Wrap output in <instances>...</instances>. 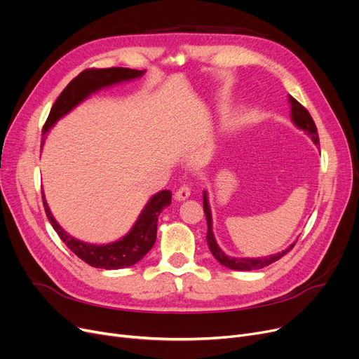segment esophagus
I'll list each match as a JSON object with an SVG mask.
<instances>
[{"label": "esophagus", "mask_w": 359, "mask_h": 359, "mask_svg": "<svg viewBox=\"0 0 359 359\" xmlns=\"http://www.w3.org/2000/svg\"><path fill=\"white\" fill-rule=\"evenodd\" d=\"M189 195H191V188H189V186L188 184H182L180 188L176 191L175 198L177 201H184V199L189 198Z\"/></svg>", "instance_id": "obj_1"}]
</instances>
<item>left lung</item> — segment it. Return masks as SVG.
Wrapping results in <instances>:
<instances>
[{"mask_svg": "<svg viewBox=\"0 0 359 359\" xmlns=\"http://www.w3.org/2000/svg\"><path fill=\"white\" fill-rule=\"evenodd\" d=\"M290 104H292V120L293 123L298 126L299 129L305 130L308 136L313 137V141L317 147H320V139H318V132H317V126L316 123L313 120V117H311V114L308 113L306 108L299 104L298 101H296L293 97L289 98ZM204 212H205V217H207V226H208V230H207V242H208V246H210V251L211 254L214 255V258L222 264V266L227 267V269H231V270H241V271H251V270H259L262 267L266 266H270L271 262L277 261L282 258L283 255H286L290 249H293L294 243H292L287 249H285L283 252H278L276 255H271V257H266V258H230L227 257L220 248H218L215 239H214V235H212V223H211V211H210V207H208V201H207V194L204 192Z\"/></svg>", "mask_w": 359, "mask_h": 359, "instance_id": "obj_1", "label": "left lung"}]
</instances>
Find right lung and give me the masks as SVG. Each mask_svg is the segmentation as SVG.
I'll return each instance as SVG.
<instances>
[{"label": "right lung", "instance_id": "1", "mask_svg": "<svg viewBox=\"0 0 359 359\" xmlns=\"http://www.w3.org/2000/svg\"><path fill=\"white\" fill-rule=\"evenodd\" d=\"M142 74H144V70H133L126 67L83 70L82 73H79L74 77V79L65 88V90L60 93V97L55 100L50 111V116L43 124L42 135L48 132V129L60 117L67 114L73 107H76L86 97H89L90 92H95L104 86H110L113 83L135 79V77H139ZM170 202H171L170 191H161L160 194L154 195L128 235L121 238L120 241L108 243V245H92V243H85L77 239H73L54 220L48 205H46L45 198H43V208L51 226L58 233L60 239L67 245V248L72 252H74V255H77L82 261L89 264L90 267L117 270V269L130 267L147 255V252L154 246L155 239H157L158 215L163 211V208L170 205Z\"/></svg>", "mask_w": 359, "mask_h": 359}]
</instances>
